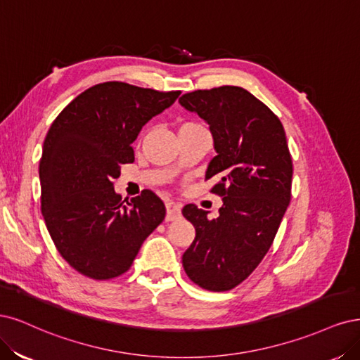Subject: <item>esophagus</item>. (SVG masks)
Here are the masks:
<instances>
[{"instance_id":"34e87169","label":"esophagus","mask_w":360,"mask_h":360,"mask_svg":"<svg viewBox=\"0 0 360 360\" xmlns=\"http://www.w3.org/2000/svg\"><path fill=\"white\" fill-rule=\"evenodd\" d=\"M181 217V206L178 203L167 202L166 203V221H173Z\"/></svg>"}]
</instances>
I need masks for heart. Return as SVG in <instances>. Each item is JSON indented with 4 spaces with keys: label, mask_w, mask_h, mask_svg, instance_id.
<instances>
[{
    "label": "heart",
    "mask_w": 360,
    "mask_h": 360,
    "mask_svg": "<svg viewBox=\"0 0 360 360\" xmlns=\"http://www.w3.org/2000/svg\"><path fill=\"white\" fill-rule=\"evenodd\" d=\"M202 124L200 122H195V121H187V122H184L182 125H181V129L179 130H182V129H194V127H200Z\"/></svg>",
    "instance_id": "heart-1"
}]
</instances>
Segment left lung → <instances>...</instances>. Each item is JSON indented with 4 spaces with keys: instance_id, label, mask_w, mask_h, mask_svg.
Returning <instances> with one entry per match:
<instances>
[{
    "instance_id": "8db88e82",
    "label": "left lung",
    "mask_w": 360,
    "mask_h": 360,
    "mask_svg": "<svg viewBox=\"0 0 360 360\" xmlns=\"http://www.w3.org/2000/svg\"><path fill=\"white\" fill-rule=\"evenodd\" d=\"M179 103L210 124L217 155L205 178L219 179L211 191L223 197L214 219L195 205L184 206L195 238L182 266L197 285L227 292L247 280L272 245L292 199V155L281 121L247 89H197Z\"/></svg>"
}]
</instances>
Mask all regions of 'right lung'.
<instances>
[{"label": "right lung", "instance_id": "add662e5", "mask_svg": "<svg viewBox=\"0 0 360 360\" xmlns=\"http://www.w3.org/2000/svg\"><path fill=\"white\" fill-rule=\"evenodd\" d=\"M181 91L104 82L79 94L46 134L39 175L41 214L64 260L92 280L130 269L143 240L163 223L165 203L150 190L124 203L113 179L133 163L142 127Z\"/></svg>", "mask_w": 360, "mask_h": 360}]
</instances>
